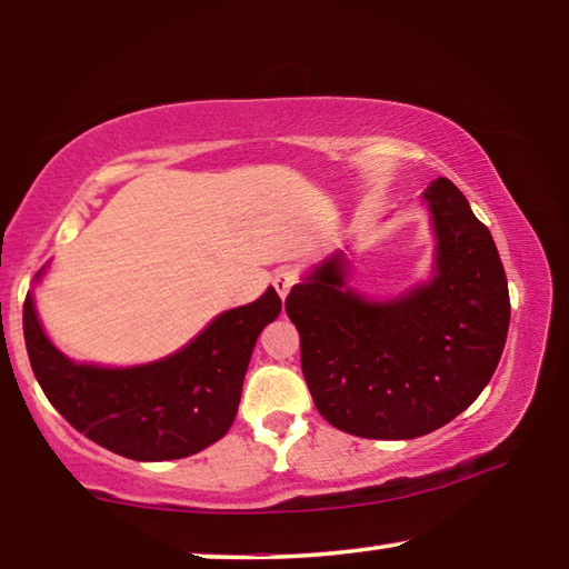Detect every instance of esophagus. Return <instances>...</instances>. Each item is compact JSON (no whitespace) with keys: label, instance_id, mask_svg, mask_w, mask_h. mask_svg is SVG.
Returning a JSON list of instances; mask_svg holds the SVG:
<instances>
[{"label":"esophagus","instance_id":"esophagus-1","mask_svg":"<svg viewBox=\"0 0 569 569\" xmlns=\"http://www.w3.org/2000/svg\"><path fill=\"white\" fill-rule=\"evenodd\" d=\"M296 283H298V271H296V268H291V266L278 268V271L273 273V286H276V291H278V296H281V298H286L288 291H291Z\"/></svg>","mask_w":569,"mask_h":569}]
</instances>
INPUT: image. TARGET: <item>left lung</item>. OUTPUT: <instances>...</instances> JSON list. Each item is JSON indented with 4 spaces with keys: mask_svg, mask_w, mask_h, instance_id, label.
<instances>
[{
    "mask_svg": "<svg viewBox=\"0 0 569 569\" xmlns=\"http://www.w3.org/2000/svg\"><path fill=\"white\" fill-rule=\"evenodd\" d=\"M421 200L435 236L427 281L363 296L346 250H333L286 298L316 409L353 437L417 439L445 427L502 359L509 291L492 233L447 178Z\"/></svg>",
    "mask_w": 569,
    "mask_h": 569,
    "instance_id": "8db88e82",
    "label": "left lung"
}]
</instances>
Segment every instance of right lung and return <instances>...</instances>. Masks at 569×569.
<instances>
[{
  "mask_svg": "<svg viewBox=\"0 0 569 569\" xmlns=\"http://www.w3.org/2000/svg\"><path fill=\"white\" fill-rule=\"evenodd\" d=\"M47 266L34 276L42 281ZM268 286L253 303L218 313L196 339L134 366L74 361L47 336L27 293L22 326L37 381L52 407L94 445L134 461L198 455L228 435L258 336L281 313Z\"/></svg>",
  "mask_w": 569,
  "mask_h": 569,
  "instance_id": "obj_1",
  "label": "right lung"
}]
</instances>
